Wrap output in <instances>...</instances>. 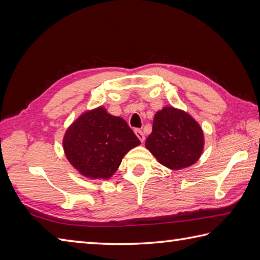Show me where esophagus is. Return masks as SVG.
<instances>
[{"mask_svg": "<svg viewBox=\"0 0 260 260\" xmlns=\"http://www.w3.org/2000/svg\"><path fill=\"white\" fill-rule=\"evenodd\" d=\"M135 134H136V136H137V137H139V140H140L141 142H144V140H145V135H144V133H143V131H142V129L136 128V129H135Z\"/></svg>", "mask_w": 260, "mask_h": 260, "instance_id": "obj_1", "label": "esophagus"}]
</instances>
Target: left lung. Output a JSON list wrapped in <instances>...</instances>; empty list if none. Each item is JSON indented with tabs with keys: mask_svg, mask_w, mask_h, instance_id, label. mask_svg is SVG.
Returning a JSON list of instances; mask_svg holds the SVG:
<instances>
[{
	"mask_svg": "<svg viewBox=\"0 0 260 260\" xmlns=\"http://www.w3.org/2000/svg\"><path fill=\"white\" fill-rule=\"evenodd\" d=\"M145 146L164 167L171 170L185 169L201 156L203 131L184 110L168 106L154 116L152 133Z\"/></svg>",
	"mask_w": 260,
	"mask_h": 260,
	"instance_id": "left-lung-1",
	"label": "left lung"
}]
</instances>
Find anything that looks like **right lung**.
I'll return each mask as SVG.
<instances>
[{"instance_id":"1","label":"right lung","mask_w":260,"mask_h":260,"mask_svg":"<svg viewBox=\"0 0 260 260\" xmlns=\"http://www.w3.org/2000/svg\"><path fill=\"white\" fill-rule=\"evenodd\" d=\"M62 144L66 157L81 175L107 180L125 154L141 142L123 118L98 107L81 114L68 127Z\"/></svg>"}]
</instances>
